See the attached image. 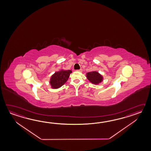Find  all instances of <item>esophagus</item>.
Returning <instances> with one entry per match:
<instances>
[{"label":"esophagus","mask_w":151,"mask_h":151,"mask_svg":"<svg viewBox=\"0 0 151 151\" xmlns=\"http://www.w3.org/2000/svg\"><path fill=\"white\" fill-rule=\"evenodd\" d=\"M78 72H83V70L82 69H80V70H77Z\"/></svg>","instance_id":"1"}]
</instances>
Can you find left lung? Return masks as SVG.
<instances>
[{
	"label": "left lung",
	"mask_w": 151,
	"mask_h": 151,
	"mask_svg": "<svg viewBox=\"0 0 151 151\" xmlns=\"http://www.w3.org/2000/svg\"><path fill=\"white\" fill-rule=\"evenodd\" d=\"M87 79L91 83L94 85H99L103 82L104 77L101 74L96 71H92L86 74Z\"/></svg>",
	"instance_id": "8db88e82"
}]
</instances>
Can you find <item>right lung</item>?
I'll return each instance as SVG.
<instances>
[{"label": "right lung", "mask_w": 151, "mask_h": 151, "mask_svg": "<svg viewBox=\"0 0 151 151\" xmlns=\"http://www.w3.org/2000/svg\"><path fill=\"white\" fill-rule=\"evenodd\" d=\"M72 72L70 70H60L56 71L52 74L50 79V84L53 89H58L61 87L68 79Z\"/></svg>", "instance_id": "obj_1"}]
</instances>
